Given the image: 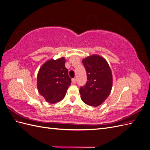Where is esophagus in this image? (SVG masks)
Masks as SVG:
<instances>
[{
	"instance_id": "obj_1",
	"label": "esophagus",
	"mask_w": 150,
	"mask_h": 150,
	"mask_svg": "<svg viewBox=\"0 0 150 150\" xmlns=\"http://www.w3.org/2000/svg\"><path fill=\"white\" fill-rule=\"evenodd\" d=\"M72 83H73V84H75L76 83V79L75 78L72 79Z\"/></svg>"
}]
</instances>
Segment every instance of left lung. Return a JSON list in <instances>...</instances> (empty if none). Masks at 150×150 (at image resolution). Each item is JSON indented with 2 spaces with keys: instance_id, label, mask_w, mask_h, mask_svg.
<instances>
[{
  "instance_id": "8db88e82",
  "label": "left lung",
  "mask_w": 150,
  "mask_h": 150,
  "mask_svg": "<svg viewBox=\"0 0 150 150\" xmlns=\"http://www.w3.org/2000/svg\"><path fill=\"white\" fill-rule=\"evenodd\" d=\"M87 73V83L81 87L82 101L91 106L97 107L110 94L112 86L111 68L104 57L93 54L82 61Z\"/></svg>"
}]
</instances>
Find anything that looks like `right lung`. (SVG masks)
<instances>
[{
    "label": "right lung",
    "mask_w": 150,
    "mask_h": 150,
    "mask_svg": "<svg viewBox=\"0 0 150 150\" xmlns=\"http://www.w3.org/2000/svg\"><path fill=\"white\" fill-rule=\"evenodd\" d=\"M65 57L49 59L40 67L37 76L38 91L47 103L61 101L71 83L65 67Z\"/></svg>",
    "instance_id": "add662e5"
}]
</instances>
